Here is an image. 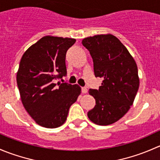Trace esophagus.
I'll return each instance as SVG.
<instances>
[{
  "label": "esophagus",
  "mask_w": 160,
  "mask_h": 160,
  "mask_svg": "<svg viewBox=\"0 0 160 160\" xmlns=\"http://www.w3.org/2000/svg\"><path fill=\"white\" fill-rule=\"evenodd\" d=\"M81 91H82V93H88V89H87L86 88H82Z\"/></svg>",
  "instance_id": "esophagus-1"
}]
</instances>
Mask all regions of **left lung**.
I'll use <instances>...</instances> for the list:
<instances>
[{"mask_svg": "<svg viewBox=\"0 0 160 160\" xmlns=\"http://www.w3.org/2000/svg\"><path fill=\"white\" fill-rule=\"evenodd\" d=\"M82 44L93 59L96 77H102L99 89H90L96 104L88 116L93 123L108 125L122 118L133 104L139 87L138 68L129 52L112 35L88 37Z\"/></svg>", "mask_w": 160, "mask_h": 160, "instance_id": "obj_1", "label": "left lung"}]
</instances>
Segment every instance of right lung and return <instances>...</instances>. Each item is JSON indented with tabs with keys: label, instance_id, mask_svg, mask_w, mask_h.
Returning <instances> with one entry per match:
<instances>
[{
	"label": "right lung",
	"instance_id": "add662e5",
	"mask_svg": "<svg viewBox=\"0 0 160 160\" xmlns=\"http://www.w3.org/2000/svg\"><path fill=\"white\" fill-rule=\"evenodd\" d=\"M76 39L45 36L26 50L17 72V84L25 110L38 125L61 126L81 88L77 84L55 83L67 76L66 54Z\"/></svg>",
	"mask_w": 160,
	"mask_h": 160
}]
</instances>
